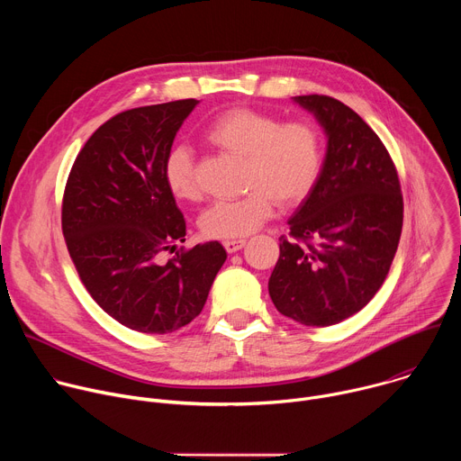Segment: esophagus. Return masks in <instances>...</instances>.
Segmentation results:
<instances>
[{"label": "esophagus", "instance_id": "34e87169", "mask_svg": "<svg viewBox=\"0 0 461 461\" xmlns=\"http://www.w3.org/2000/svg\"><path fill=\"white\" fill-rule=\"evenodd\" d=\"M222 244H224V248H226V251H228V253H235V251H239V249H242V248H244L246 240H244V239H237V240H224Z\"/></svg>", "mask_w": 461, "mask_h": 461}]
</instances>
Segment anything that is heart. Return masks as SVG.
<instances>
[{"mask_svg": "<svg viewBox=\"0 0 461 461\" xmlns=\"http://www.w3.org/2000/svg\"><path fill=\"white\" fill-rule=\"evenodd\" d=\"M204 140L244 160L242 184L248 193L235 201H217L201 217L210 239H242L270 221L277 204L290 208L313 189L322 167V142L315 125L285 122L265 111L233 107L215 116ZM164 180L178 201L201 199L194 158L189 148L173 146L164 158Z\"/></svg>", "mask_w": 461, "mask_h": 461, "instance_id": "obj_1", "label": "heart"}]
</instances>
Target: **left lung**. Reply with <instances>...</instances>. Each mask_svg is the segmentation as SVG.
<instances>
[{
  "mask_svg": "<svg viewBox=\"0 0 461 461\" xmlns=\"http://www.w3.org/2000/svg\"><path fill=\"white\" fill-rule=\"evenodd\" d=\"M326 137L319 178L288 219L268 292L304 324L330 326L357 313L381 288L396 255L403 199L396 167L370 125L343 102L294 96Z\"/></svg>",
  "mask_w": 461,
  "mask_h": 461,
  "instance_id": "1",
  "label": "left lung"
}]
</instances>
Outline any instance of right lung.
<instances>
[{"mask_svg":"<svg viewBox=\"0 0 461 461\" xmlns=\"http://www.w3.org/2000/svg\"><path fill=\"white\" fill-rule=\"evenodd\" d=\"M196 104L113 116L86 142L65 185L61 230L82 283L104 312L142 334H169L199 315L228 257L212 240L160 262V251L185 240L164 158Z\"/></svg>","mask_w":461,"mask_h":461,"instance_id":"right-lung-1","label":"right lung"}]
</instances>
